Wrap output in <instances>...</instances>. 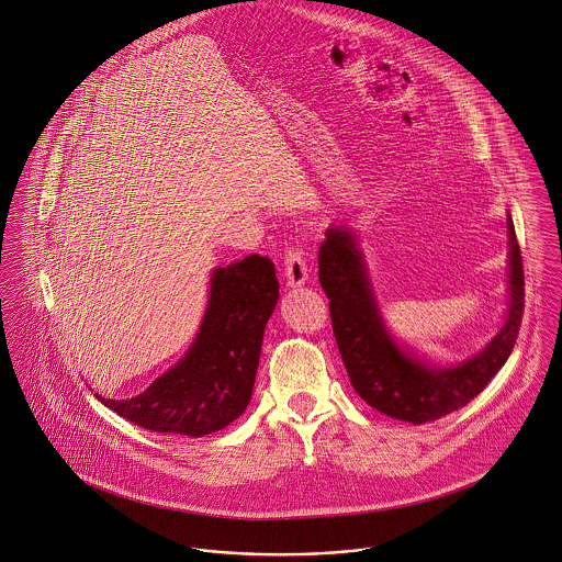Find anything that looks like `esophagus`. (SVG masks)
I'll list each match as a JSON object with an SVG mask.
<instances>
[{
	"label": "esophagus",
	"mask_w": 562,
	"mask_h": 562,
	"mask_svg": "<svg viewBox=\"0 0 562 562\" xmlns=\"http://www.w3.org/2000/svg\"><path fill=\"white\" fill-rule=\"evenodd\" d=\"M284 278H286V284L291 289L305 284V280H307V263H305L301 250H296V248H289L286 250V255H284Z\"/></svg>",
	"instance_id": "obj_1"
}]
</instances>
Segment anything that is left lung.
I'll use <instances>...</instances> for the list:
<instances>
[{
	"label": "left lung",
	"instance_id": "obj_1",
	"mask_svg": "<svg viewBox=\"0 0 562 562\" xmlns=\"http://www.w3.org/2000/svg\"><path fill=\"white\" fill-rule=\"evenodd\" d=\"M508 244V310L499 333L472 358L440 367L415 356L390 333L356 232L348 225L326 229L318 255L321 284L330 299L339 353L362 401L387 417L419 426L481 394L506 364L522 322L525 273L509 213Z\"/></svg>",
	"mask_w": 562,
	"mask_h": 562
}]
</instances>
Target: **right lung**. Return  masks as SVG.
I'll return each instance as SVG.
<instances>
[{
    "instance_id": "add662e5",
    "label": "right lung",
    "mask_w": 562,
    "mask_h": 562,
    "mask_svg": "<svg viewBox=\"0 0 562 562\" xmlns=\"http://www.w3.org/2000/svg\"><path fill=\"white\" fill-rule=\"evenodd\" d=\"M278 278L268 257L250 255L213 269L206 312L181 360L143 394L99 401L140 428L200 438L234 424L246 411Z\"/></svg>"
}]
</instances>
